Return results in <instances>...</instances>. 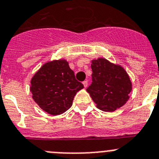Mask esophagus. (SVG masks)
Returning a JSON list of instances; mask_svg holds the SVG:
<instances>
[{
  "instance_id": "34e87169",
  "label": "esophagus",
  "mask_w": 159,
  "mask_h": 159,
  "mask_svg": "<svg viewBox=\"0 0 159 159\" xmlns=\"http://www.w3.org/2000/svg\"><path fill=\"white\" fill-rule=\"evenodd\" d=\"M82 84H83V85H84V88H86V87L88 86V81H87V80L86 81H84L82 82Z\"/></svg>"
}]
</instances>
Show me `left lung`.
I'll use <instances>...</instances> for the list:
<instances>
[{
	"label": "left lung",
	"instance_id": "left-lung-1",
	"mask_svg": "<svg viewBox=\"0 0 159 159\" xmlns=\"http://www.w3.org/2000/svg\"><path fill=\"white\" fill-rule=\"evenodd\" d=\"M92 84L86 89L96 107L113 112L129 99L132 82L129 76L120 65L104 58L92 60Z\"/></svg>",
	"mask_w": 159,
	"mask_h": 159
}]
</instances>
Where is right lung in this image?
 I'll list each match as a JSON object with an SVG mask.
<instances>
[{"label": "right lung", "instance_id": "right-lung-1", "mask_svg": "<svg viewBox=\"0 0 159 159\" xmlns=\"http://www.w3.org/2000/svg\"><path fill=\"white\" fill-rule=\"evenodd\" d=\"M30 84L35 103L52 115H61L70 109L76 93L84 88L66 59L44 63L31 78Z\"/></svg>", "mask_w": 159, "mask_h": 159}]
</instances>
